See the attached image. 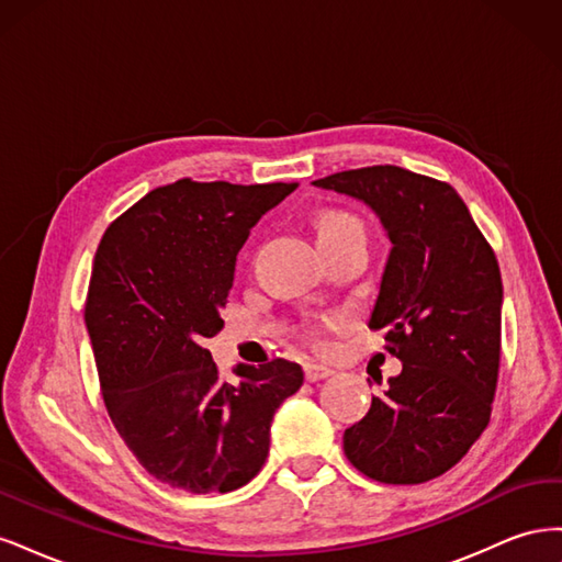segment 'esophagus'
I'll list each match as a JSON object with an SVG mask.
<instances>
[{
    "instance_id": "1",
    "label": "esophagus",
    "mask_w": 562,
    "mask_h": 562,
    "mask_svg": "<svg viewBox=\"0 0 562 562\" xmlns=\"http://www.w3.org/2000/svg\"><path fill=\"white\" fill-rule=\"evenodd\" d=\"M333 375V370L328 366H321V363H307L304 366V378L310 382H318V380H326Z\"/></svg>"
}]
</instances>
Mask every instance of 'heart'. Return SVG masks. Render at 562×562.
Listing matches in <instances>:
<instances>
[{
  "label": "heart",
  "mask_w": 562,
  "mask_h": 562,
  "mask_svg": "<svg viewBox=\"0 0 562 562\" xmlns=\"http://www.w3.org/2000/svg\"><path fill=\"white\" fill-rule=\"evenodd\" d=\"M349 227H361V223H359V220H356L353 215L342 213V211H328V213H323V215L318 217V223H316L318 236H328V234L342 232V229H349Z\"/></svg>",
  "instance_id": "obj_1"
}]
</instances>
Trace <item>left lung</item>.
Listing matches in <instances>:
<instances>
[{
  "mask_svg": "<svg viewBox=\"0 0 562 562\" xmlns=\"http://www.w3.org/2000/svg\"><path fill=\"white\" fill-rule=\"evenodd\" d=\"M312 184L363 201L391 241L368 326L386 330L403 370L345 431V454L372 481L427 483L490 422L504 300L495 250L448 182L368 166Z\"/></svg>",
  "mask_w": 562,
  "mask_h": 562,
  "instance_id": "1",
  "label": "left lung"
}]
</instances>
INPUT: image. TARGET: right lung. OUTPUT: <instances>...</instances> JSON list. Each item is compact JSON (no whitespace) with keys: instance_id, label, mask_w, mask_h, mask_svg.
Here are the masks:
<instances>
[{"instance_id":"add662e5","label":"right lung","mask_w":562,"mask_h":562,"mask_svg":"<svg viewBox=\"0 0 562 562\" xmlns=\"http://www.w3.org/2000/svg\"><path fill=\"white\" fill-rule=\"evenodd\" d=\"M295 182L190 178L157 187L119 215L95 250L83 318L119 436L157 481L192 495L232 492L260 473L279 405L304 382L297 363L217 375L206 339L252 225Z\"/></svg>"}]
</instances>
